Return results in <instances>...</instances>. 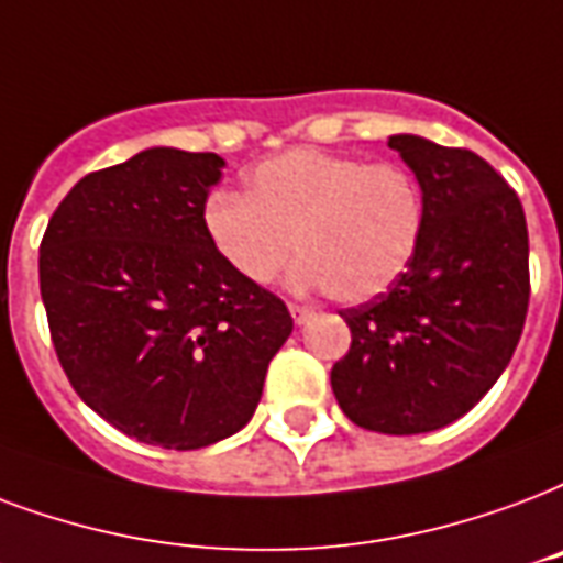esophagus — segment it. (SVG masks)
<instances>
[{
    "label": "esophagus",
    "instance_id": "obj_1",
    "mask_svg": "<svg viewBox=\"0 0 563 563\" xmlns=\"http://www.w3.org/2000/svg\"><path fill=\"white\" fill-rule=\"evenodd\" d=\"M289 312H291V319L298 321V324H303V321H310L312 316H316V310L307 307V303H289Z\"/></svg>",
    "mask_w": 563,
    "mask_h": 563
}]
</instances>
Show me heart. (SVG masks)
I'll return each instance as SVG.
<instances>
[{"mask_svg": "<svg viewBox=\"0 0 563 563\" xmlns=\"http://www.w3.org/2000/svg\"><path fill=\"white\" fill-rule=\"evenodd\" d=\"M424 203L410 170L324 150H291L247 174V197L214 195L203 230L247 283H272L298 247L291 283L360 303L410 268Z\"/></svg>", "mask_w": 563, "mask_h": 563, "instance_id": "b5f03b06", "label": "heart"}]
</instances>
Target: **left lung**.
Instances as JSON below:
<instances>
[{
    "instance_id": "obj_1",
    "label": "left lung",
    "mask_w": 563,
    "mask_h": 563,
    "mask_svg": "<svg viewBox=\"0 0 563 563\" xmlns=\"http://www.w3.org/2000/svg\"><path fill=\"white\" fill-rule=\"evenodd\" d=\"M419 179L422 242L368 303L342 310L351 349L330 368L342 413L377 434H424L478 405L522 336L529 230L517 191L482 156L393 135Z\"/></svg>"
}]
</instances>
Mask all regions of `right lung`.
I'll return each instance as SVG.
<instances>
[{
  "mask_svg": "<svg viewBox=\"0 0 563 563\" xmlns=\"http://www.w3.org/2000/svg\"><path fill=\"white\" fill-rule=\"evenodd\" d=\"M224 158L153 147L67 191L41 242L55 354L132 440L191 452L242 431L291 333L274 291L218 256L203 206Z\"/></svg>",
  "mask_w": 563,
  "mask_h": 563,
  "instance_id": "obj_1",
  "label": "right lung"
}]
</instances>
